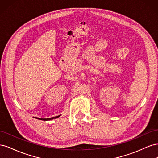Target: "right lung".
<instances>
[{"instance_id":"obj_1","label":"right lung","mask_w":158,"mask_h":158,"mask_svg":"<svg viewBox=\"0 0 158 158\" xmlns=\"http://www.w3.org/2000/svg\"><path fill=\"white\" fill-rule=\"evenodd\" d=\"M60 116V114L59 116H56V117H51V118H37V117H35L37 119H40V120H42V121H50V120H52V119H54V118H58Z\"/></svg>"}]
</instances>
